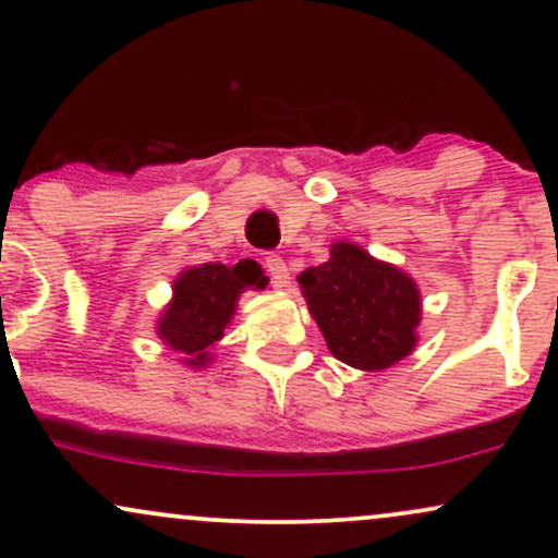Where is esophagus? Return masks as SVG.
I'll return each mask as SVG.
<instances>
[{"label":"esophagus","mask_w":558,"mask_h":558,"mask_svg":"<svg viewBox=\"0 0 558 558\" xmlns=\"http://www.w3.org/2000/svg\"><path fill=\"white\" fill-rule=\"evenodd\" d=\"M265 270H267V275H270L275 288H286L288 283H291V272H288L286 259L280 257V254H267Z\"/></svg>","instance_id":"1"}]
</instances>
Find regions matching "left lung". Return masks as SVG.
Instances as JSON below:
<instances>
[{"mask_svg":"<svg viewBox=\"0 0 558 558\" xmlns=\"http://www.w3.org/2000/svg\"><path fill=\"white\" fill-rule=\"evenodd\" d=\"M299 283L336 360L386 369L417 343V286L354 243H332L330 259L301 272Z\"/></svg>","mask_w":558,"mask_h":558,"instance_id":"left-lung-1","label":"left lung"}]
</instances>
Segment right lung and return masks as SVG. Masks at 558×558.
I'll return each instance as SVG.
<instances>
[{
  "mask_svg": "<svg viewBox=\"0 0 558 558\" xmlns=\"http://www.w3.org/2000/svg\"><path fill=\"white\" fill-rule=\"evenodd\" d=\"M265 286V272L252 259H241L235 267H191L175 280L172 304L159 317V338L185 354L191 367H204L213 360L209 349L220 341L233 317L239 293L243 288Z\"/></svg>",
  "mask_w": 558,
  "mask_h": 558,
  "instance_id": "obj_1",
  "label": "right lung"
}]
</instances>
